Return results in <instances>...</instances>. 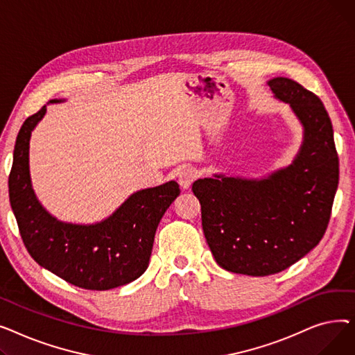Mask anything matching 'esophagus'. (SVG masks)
Here are the masks:
<instances>
[{
    "label": "esophagus",
    "mask_w": 355,
    "mask_h": 355,
    "mask_svg": "<svg viewBox=\"0 0 355 355\" xmlns=\"http://www.w3.org/2000/svg\"><path fill=\"white\" fill-rule=\"evenodd\" d=\"M198 177V173L193 166H182L178 171V182L182 189H190V185Z\"/></svg>",
    "instance_id": "obj_1"
}]
</instances>
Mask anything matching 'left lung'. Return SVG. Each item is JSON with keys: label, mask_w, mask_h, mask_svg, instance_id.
Here are the masks:
<instances>
[{"label": "left lung", "mask_w": 355, "mask_h": 355, "mask_svg": "<svg viewBox=\"0 0 355 355\" xmlns=\"http://www.w3.org/2000/svg\"><path fill=\"white\" fill-rule=\"evenodd\" d=\"M268 85L304 126L293 162L262 180L216 174L193 184L216 262L250 276L282 272L320 243L340 178L332 123L321 99L288 78Z\"/></svg>", "instance_id": "obj_1"}]
</instances>
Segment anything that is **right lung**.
<instances>
[{
  "instance_id": "right-lung-1",
  "label": "right lung",
  "mask_w": 355,
  "mask_h": 355,
  "mask_svg": "<svg viewBox=\"0 0 355 355\" xmlns=\"http://www.w3.org/2000/svg\"><path fill=\"white\" fill-rule=\"evenodd\" d=\"M44 114L46 106L24 121L8 177L11 209L26 249L40 266L83 289L107 291L135 281L148 268L157 227L180 194L178 184L137 191L95 225L59 221L43 209L30 180V137Z\"/></svg>"
}]
</instances>
